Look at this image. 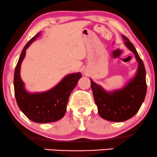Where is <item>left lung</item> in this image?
<instances>
[{"mask_svg":"<svg viewBox=\"0 0 157 157\" xmlns=\"http://www.w3.org/2000/svg\"><path fill=\"white\" fill-rule=\"evenodd\" d=\"M125 44L134 53L139 63L137 74L124 89L107 93L101 86L91 80L94 98L102 118L111 122H123L138 112L145 100L147 91L145 68L136 48L125 36Z\"/></svg>","mask_w":157,"mask_h":157,"instance_id":"obj_1","label":"left lung"}]
</instances>
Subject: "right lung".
I'll use <instances>...</instances> for the list:
<instances>
[{
    "label": "right lung",
    "instance_id": "1",
    "mask_svg": "<svg viewBox=\"0 0 157 157\" xmlns=\"http://www.w3.org/2000/svg\"><path fill=\"white\" fill-rule=\"evenodd\" d=\"M38 37L37 34L23 48L14 75V89L17 105L32 121L48 123L59 120L64 116L70 94L82 77L80 73L67 75L55 88L44 93L29 94L23 88L20 77V68L25 57L26 48Z\"/></svg>",
    "mask_w": 157,
    "mask_h": 157
}]
</instances>
